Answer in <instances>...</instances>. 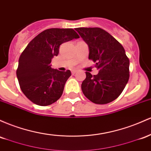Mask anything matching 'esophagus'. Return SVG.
Listing matches in <instances>:
<instances>
[{
  "label": "esophagus",
  "instance_id": "34e87169",
  "mask_svg": "<svg viewBox=\"0 0 151 151\" xmlns=\"http://www.w3.org/2000/svg\"><path fill=\"white\" fill-rule=\"evenodd\" d=\"M71 73H72L73 75H74V74H76V73H77V70H73L71 71Z\"/></svg>",
  "mask_w": 151,
  "mask_h": 151
}]
</instances>
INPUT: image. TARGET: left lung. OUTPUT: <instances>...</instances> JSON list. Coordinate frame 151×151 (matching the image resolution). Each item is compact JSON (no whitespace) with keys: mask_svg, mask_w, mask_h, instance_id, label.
<instances>
[{"mask_svg":"<svg viewBox=\"0 0 151 151\" xmlns=\"http://www.w3.org/2000/svg\"><path fill=\"white\" fill-rule=\"evenodd\" d=\"M76 30L88 44V58L96 63L97 75L86 72L81 89L88 99L106 104L123 92L129 79L130 61L124 48L110 33L100 28H78Z\"/></svg>","mask_w":151,"mask_h":151,"instance_id":"8db88e82","label":"left lung"}]
</instances>
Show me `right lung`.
<instances>
[{
    "label": "right lung",
    "instance_id": "1",
    "mask_svg": "<svg viewBox=\"0 0 151 151\" xmlns=\"http://www.w3.org/2000/svg\"><path fill=\"white\" fill-rule=\"evenodd\" d=\"M78 38L72 28H50L28 44L19 58L16 75L21 91L30 101L46 106L60 98L71 73L52 68L50 63L62 43Z\"/></svg>",
    "mask_w": 151,
    "mask_h": 151
}]
</instances>
